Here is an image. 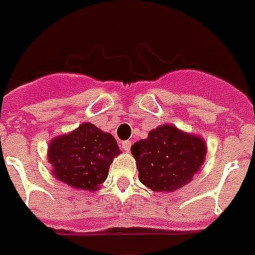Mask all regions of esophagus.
Returning <instances> with one entry per match:
<instances>
[{
  "mask_svg": "<svg viewBox=\"0 0 255 255\" xmlns=\"http://www.w3.org/2000/svg\"><path fill=\"white\" fill-rule=\"evenodd\" d=\"M131 141L129 140H126V141H122V148L126 151V152H129V149H131Z\"/></svg>",
  "mask_w": 255,
  "mask_h": 255,
  "instance_id": "1",
  "label": "esophagus"
}]
</instances>
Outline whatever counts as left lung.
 Wrapping results in <instances>:
<instances>
[{"label": "left lung", "mask_w": 255, "mask_h": 255, "mask_svg": "<svg viewBox=\"0 0 255 255\" xmlns=\"http://www.w3.org/2000/svg\"><path fill=\"white\" fill-rule=\"evenodd\" d=\"M144 186L159 192L183 187L199 171L206 158V143L201 136L164 124L149 131L147 139L131 147Z\"/></svg>", "instance_id": "1"}]
</instances>
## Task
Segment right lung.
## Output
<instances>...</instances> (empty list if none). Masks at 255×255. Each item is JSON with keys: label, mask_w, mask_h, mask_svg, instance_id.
Returning a JSON list of instances; mask_svg holds the SVG:
<instances>
[{"label": "right lung", "mask_w": 255, "mask_h": 255, "mask_svg": "<svg viewBox=\"0 0 255 255\" xmlns=\"http://www.w3.org/2000/svg\"><path fill=\"white\" fill-rule=\"evenodd\" d=\"M122 152L115 137L91 123L56 136L48 147L52 174L73 188L96 191L108 176L111 163Z\"/></svg>", "instance_id": "1"}]
</instances>
